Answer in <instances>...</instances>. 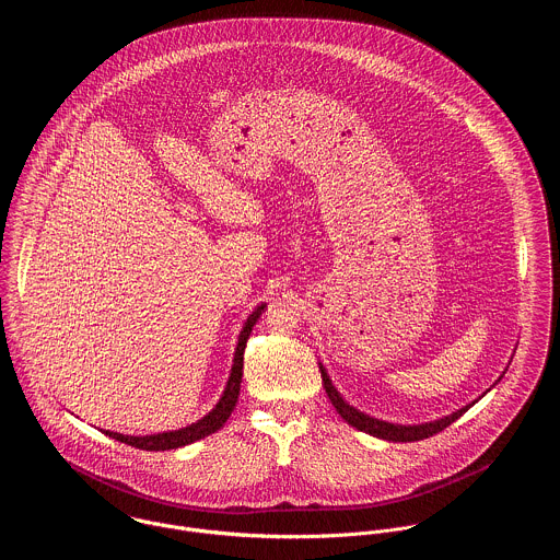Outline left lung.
<instances>
[{"instance_id": "left-lung-1", "label": "left lung", "mask_w": 560, "mask_h": 560, "mask_svg": "<svg viewBox=\"0 0 560 560\" xmlns=\"http://www.w3.org/2000/svg\"><path fill=\"white\" fill-rule=\"evenodd\" d=\"M320 377H323V388L327 393V397L331 400V405L336 407V411L340 413L342 420H347L351 427H355L358 431H364L373 438H380V440H388V442H418V440H424V438H431L440 431H444L448 424H453L457 418H462L477 400H472L470 405H464L462 409L453 411L451 416H444L440 420H433V422H422V424H395V422H386V420H380V418H373L360 409H355L353 405H349L347 400L340 397V393L334 388L327 371L323 369V364H319ZM500 382V380H498ZM495 382V384H498ZM485 395V393H482Z\"/></svg>"}]
</instances>
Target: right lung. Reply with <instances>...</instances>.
<instances>
[{
  "label": "right lung",
  "mask_w": 560,
  "mask_h": 560,
  "mask_svg": "<svg viewBox=\"0 0 560 560\" xmlns=\"http://www.w3.org/2000/svg\"><path fill=\"white\" fill-rule=\"evenodd\" d=\"M267 304H260L254 308V313L247 317L243 329L240 334V342L235 349V358H233V369H231V377L226 382L224 395L218 400V405L200 420L176 429V431H165V433H155V435H122V433H114V431H103L105 435L125 442L129 446L142 448V451H172V448H180L187 446L191 442H198L211 433H215L218 429L224 427V422L229 420V416L233 413L237 399H240L241 377H243V351H245V342L252 334V327L256 325L258 317L265 313Z\"/></svg>",
  "instance_id": "right-lung-1"
}]
</instances>
